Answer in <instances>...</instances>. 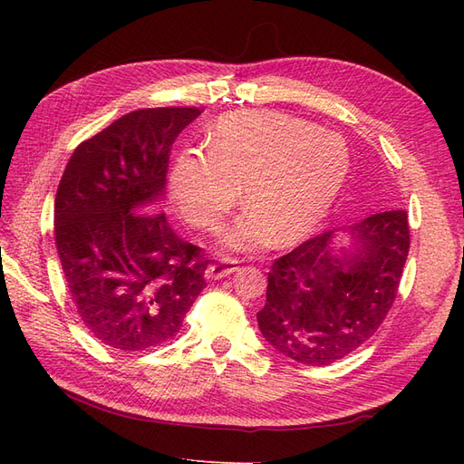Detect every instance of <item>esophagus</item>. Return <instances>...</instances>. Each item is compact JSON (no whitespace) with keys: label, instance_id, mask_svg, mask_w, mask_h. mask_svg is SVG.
I'll return each mask as SVG.
<instances>
[{"label":"esophagus","instance_id":"obj_1","mask_svg":"<svg viewBox=\"0 0 464 464\" xmlns=\"http://www.w3.org/2000/svg\"><path fill=\"white\" fill-rule=\"evenodd\" d=\"M237 266H240V261L237 259H222L218 263H210L207 269H205V278L207 280H218L232 275L234 271H237Z\"/></svg>","mask_w":464,"mask_h":464}]
</instances>
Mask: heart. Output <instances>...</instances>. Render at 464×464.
I'll use <instances>...</instances> for the list:
<instances>
[{"mask_svg":"<svg viewBox=\"0 0 464 464\" xmlns=\"http://www.w3.org/2000/svg\"><path fill=\"white\" fill-rule=\"evenodd\" d=\"M207 150L176 159L170 195L193 227L217 228L242 195L246 208L222 232L228 251L292 246L312 236L344 188L343 137L280 111H232L207 133Z\"/></svg>","mask_w":464,"mask_h":464,"instance_id":"obj_1","label":"heart"}]
</instances>
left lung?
<instances>
[{
  "instance_id": "8db88e82",
  "label": "left lung",
  "mask_w": 464,
  "mask_h": 464,
  "mask_svg": "<svg viewBox=\"0 0 464 464\" xmlns=\"http://www.w3.org/2000/svg\"><path fill=\"white\" fill-rule=\"evenodd\" d=\"M409 247V217L385 210L276 259L257 314L265 341L307 366L344 358L383 323Z\"/></svg>"
}]
</instances>
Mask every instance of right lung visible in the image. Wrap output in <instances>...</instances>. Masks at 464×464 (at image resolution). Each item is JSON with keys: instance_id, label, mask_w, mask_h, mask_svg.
<instances>
[{"instance_id": "obj_1", "label": "right lung", "mask_w": 464, "mask_h": 464, "mask_svg": "<svg viewBox=\"0 0 464 464\" xmlns=\"http://www.w3.org/2000/svg\"><path fill=\"white\" fill-rule=\"evenodd\" d=\"M198 108L135 110L81 143L55 193V246L72 300L106 346L172 341L205 288L208 259L162 210L168 152Z\"/></svg>"}]
</instances>
